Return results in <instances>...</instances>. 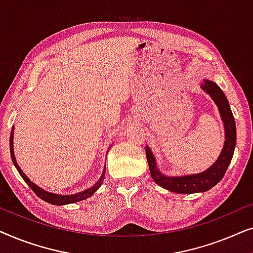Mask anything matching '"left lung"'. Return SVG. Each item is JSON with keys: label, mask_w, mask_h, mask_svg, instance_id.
<instances>
[{"label": "left lung", "mask_w": 253, "mask_h": 253, "mask_svg": "<svg viewBox=\"0 0 253 253\" xmlns=\"http://www.w3.org/2000/svg\"><path fill=\"white\" fill-rule=\"evenodd\" d=\"M200 87L215 102L224 126V145L217 160L207 170L199 172V174L171 177V176L161 174V171L157 167V161H155L150 147L146 146V150H145L153 181L162 188L175 193L205 192L215 186L226 174L228 166L233 159L235 146H236V124H235L233 113H231L230 106L222 89L215 83L211 82L209 79H205Z\"/></svg>", "instance_id": "left-lung-1"}]
</instances>
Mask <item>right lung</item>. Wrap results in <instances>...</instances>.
Here are the masks:
<instances>
[{
    "label": "right lung",
    "mask_w": 253,
    "mask_h": 253,
    "mask_svg": "<svg viewBox=\"0 0 253 253\" xmlns=\"http://www.w3.org/2000/svg\"><path fill=\"white\" fill-rule=\"evenodd\" d=\"M10 154H11V159H12V162L13 165H15V167L17 168V170L22 176L24 181H25L27 184L31 189L33 190V192L36 193V195L41 198L44 202L49 203V204H53V205H67V204H72V203H76V202H81V200H84L86 198H88V197H91L93 193H94L96 190L100 188V185L102 184V181L103 178H105V172H106V169H103V172H102V176L100 177V179L98 182L95 183L94 185L91 186V188L87 189V190H84V191L79 192V193H75V195H69V196H62V195H56V193H51V192H47L42 190L41 188H39L37 184H34L32 181H30L29 177L24 174L22 171V169L19 168L18 164H17L16 161V158H15V153H13V127L11 130V133H10Z\"/></svg>",
    "instance_id": "add662e5"
}]
</instances>
